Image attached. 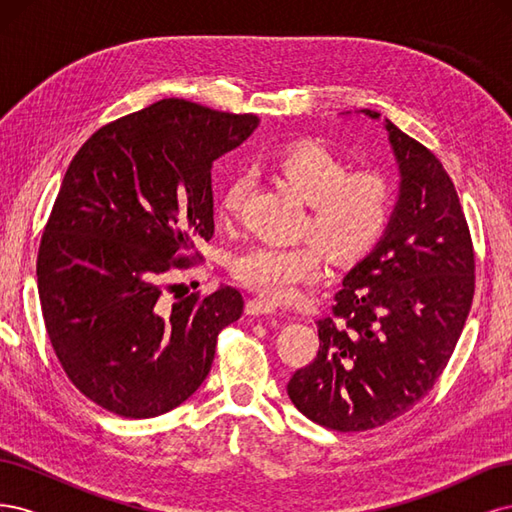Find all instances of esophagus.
Masks as SVG:
<instances>
[{"mask_svg": "<svg viewBox=\"0 0 512 512\" xmlns=\"http://www.w3.org/2000/svg\"><path fill=\"white\" fill-rule=\"evenodd\" d=\"M245 312H247V314H254V316H258V314H275V312H277V303H275V301H269V299L256 297V299L247 301Z\"/></svg>", "mask_w": 512, "mask_h": 512, "instance_id": "1", "label": "esophagus"}]
</instances>
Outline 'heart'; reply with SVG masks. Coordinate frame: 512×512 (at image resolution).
I'll use <instances>...</instances> for the list:
<instances>
[{"mask_svg":"<svg viewBox=\"0 0 512 512\" xmlns=\"http://www.w3.org/2000/svg\"><path fill=\"white\" fill-rule=\"evenodd\" d=\"M271 173L284 188L305 200L307 213L297 245L256 243L232 256L230 273L243 286L275 301L288 299L299 286L312 284L327 265L359 262L374 250L391 222L395 188L378 168H350L335 151L314 141H301L277 151ZM250 181L230 177L220 190V222L235 220L243 209Z\"/></svg>","mask_w":512,"mask_h":512,"instance_id":"obj_1","label":"heart"}]
</instances>
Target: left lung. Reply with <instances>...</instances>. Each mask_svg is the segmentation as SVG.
<instances>
[{
    "label": "left lung",
    "instance_id": "8db88e82",
    "mask_svg": "<svg viewBox=\"0 0 512 512\" xmlns=\"http://www.w3.org/2000/svg\"><path fill=\"white\" fill-rule=\"evenodd\" d=\"M386 130L401 170L391 224L346 275L316 322V356L286 386L309 421L342 433L386 425L433 389L474 299V245L453 179L395 123Z\"/></svg>",
    "mask_w": 512,
    "mask_h": 512
}]
</instances>
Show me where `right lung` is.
Wrapping results in <instances>:
<instances>
[{
	"label": "right lung",
	"mask_w": 512,
	"mask_h": 512,
	"mask_svg": "<svg viewBox=\"0 0 512 512\" xmlns=\"http://www.w3.org/2000/svg\"><path fill=\"white\" fill-rule=\"evenodd\" d=\"M256 126L252 113L166 98L106 123L72 158L40 239L38 294L61 367L100 408L123 418L177 408L241 318L237 288L168 303L164 275L203 260L211 164Z\"/></svg>",
	"instance_id": "obj_1"
}]
</instances>
